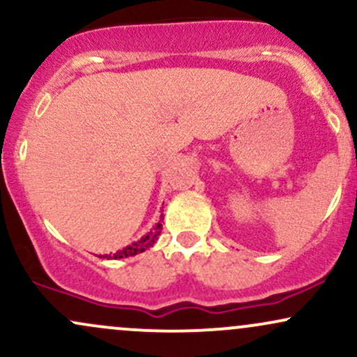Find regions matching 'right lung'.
<instances>
[{
  "mask_svg": "<svg viewBox=\"0 0 357 357\" xmlns=\"http://www.w3.org/2000/svg\"><path fill=\"white\" fill-rule=\"evenodd\" d=\"M161 218H162V215H161ZM161 230H162V225H161V221H159V223L155 225L153 230L147 233L146 236H142L141 240H137L136 243H132V245H129V247L119 250V252L114 253V255H104V258H110V257H112V258H126V257L137 255V253H142L144 250L153 247V245L155 243V240H158V236L161 235Z\"/></svg>",
  "mask_w": 357,
  "mask_h": 357,
  "instance_id": "right-lung-1",
  "label": "right lung"
}]
</instances>
